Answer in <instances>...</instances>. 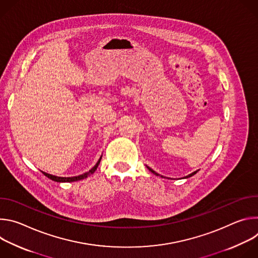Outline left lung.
Returning <instances> with one entry per match:
<instances>
[{"label": "left lung", "mask_w": 258, "mask_h": 258, "mask_svg": "<svg viewBox=\"0 0 258 258\" xmlns=\"http://www.w3.org/2000/svg\"><path fill=\"white\" fill-rule=\"evenodd\" d=\"M147 168H148V169H149V170H150V171H151V172H153V173H154V174H156V175H159V174H158V173H157V172H155V171H154V170H153V169H151V168H150V167H148V166H147ZM197 171H198V170H196V171H194V172H192V173H191V174H189V175H187V176H186V177H190V176H192V175H194V174H195V173H196V172H197Z\"/></svg>", "instance_id": "left-lung-1"}]
</instances>
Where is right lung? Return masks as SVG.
<instances>
[{"instance_id":"obj_1","label":"right lung","mask_w":258,"mask_h":258,"mask_svg":"<svg viewBox=\"0 0 258 258\" xmlns=\"http://www.w3.org/2000/svg\"><path fill=\"white\" fill-rule=\"evenodd\" d=\"M100 161H101V158L99 159V161L97 162V164L89 171V172H85V173H83V174H81V175H78V176H72V177H61V176H55V175H52V174H49V173H46V172H43L47 177H49V178H51L52 180H55V181H58V182H66V181H77V180H80V179H83V178H85V177H87L89 174H91V173H93L96 169H97V167H98V165L100 164Z\"/></svg>"}]
</instances>
